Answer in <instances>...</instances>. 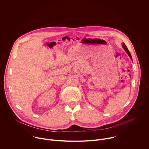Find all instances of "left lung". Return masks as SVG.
<instances>
[{
    "mask_svg": "<svg viewBox=\"0 0 149 149\" xmlns=\"http://www.w3.org/2000/svg\"><path fill=\"white\" fill-rule=\"evenodd\" d=\"M122 47H123V48L125 49V51H126V52L127 54V55L129 56V57H130V58L132 60V56H131V55H130V52L129 51V50H128V49H127V47L125 45V44H124V43H122Z\"/></svg>",
    "mask_w": 149,
    "mask_h": 149,
    "instance_id": "1",
    "label": "left lung"
}]
</instances>
